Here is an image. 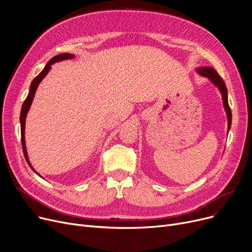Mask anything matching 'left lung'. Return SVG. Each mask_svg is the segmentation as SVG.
<instances>
[{"label": "left lung", "instance_id": "8db88e82", "mask_svg": "<svg viewBox=\"0 0 252 252\" xmlns=\"http://www.w3.org/2000/svg\"><path fill=\"white\" fill-rule=\"evenodd\" d=\"M198 73L208 77L211 82H213L220 91L221 93V97H222V104L224 110L227 112V117H228V130L231 127V123H232V112L230 109V106L228 103V90L226 85H224V82L222 81V78L219 75V73L211 67H200L199 69H197Z\"/></svg>", "mask_w": 252, "mask_h": 252}]
</instances>
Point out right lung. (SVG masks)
<instances>
[{
  "instance_id": "right-lung-1",
  "label": "right lung",
  "mask_w": 252,
  "mask_h": 252,
  "mask_svg": "<svg viewBox=\"0 0 252 252\" xmlns=\"http://www.w3.org/2000/svg\"><path fill=\"white\" fill-rule=\"evenodd\" d=\"M74 58L73 55L71 54H66V53H63V54H59L55 57H53L46 65V67L43 69V71L39 73L37 76H35L33 78V81L31 85V90H30V93L28 97H26L25 101L23 102V105H22V108H21V112H20V125H21V145H22V150H23V154H24V157L26 161H28L29 165L32 168L30 160H29V157H28V152H26V147H25V140H24V127H25V118H26V114H28L29 110H30V107L32 105V102L33 100V97H34V94H35V91L37 89V86L38 84L42 82V79L47 75V73L49 72V70L51 69V65L53 63L55 62H58V61H61V60H66V59H72ZM33 169V168H32ZM34 170V169H33ZM35 171V170H34ZM36 173V171H35ZM37 174V173H36ZM38 175V174H37Z\"/></svg>"
}]
</instances>
